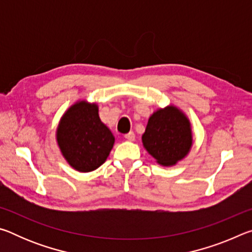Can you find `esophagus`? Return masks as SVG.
Instances as JSON below:
<instances>
[{
	"label": "esophagus",
	"instance_id": "esophagus-1",
	"mask_svg": "<svg viewBox=\"0 0 252 252\" xmlns=\"http://www.w3.org/2000/svg\"><path fill=\"white\" fill-rule=\"evenodd\" d=\"M125 138L126 139V140H129V141H134V139H135V134L133 133V132H129V133H126V135H125Z\"/></svg>",
	"mask_w": 252,
	"mask_h": 252
}]
</instances>
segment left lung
I'll return each instance as SVG.
<instances>
[{
    "label": "left lung",
    "mask_w": 252,
    "mask_h": 252,
    "mask_svg": "<svg viewBox=\"0 0 252 252\" xmlns=\"http://www.w3.org/2000/svg\"><path fill=\"white\" fill-rule=\"evenodd\" d=\"M192 141L190 120L174 105L155 111L142 134L143 147L164 167H171L186 158Z\"/></svg>",
    "instance_id": "left-lung-1"
}]
</instances>
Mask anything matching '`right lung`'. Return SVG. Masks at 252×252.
Instances as JSON below:
<instances>
[{"label":"right lung","mask_w":252,"mask_h":252,"mask_svg":"<svg viewBox=\"0 0 252 252\" xmlns=\"http://www.w3.org/2000/svg\"><path fill=\"white\" fill-rule=\"evenodd\" d=\"M55 136L63 158L79 172H91L103 164L116 141L100 120L99 106L85 100L65 111Z\"/></svg>","instance_id":"add662e5"}]
</instances>
